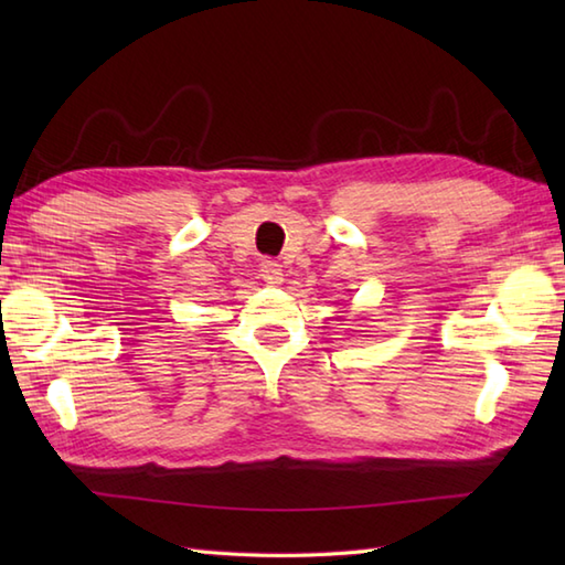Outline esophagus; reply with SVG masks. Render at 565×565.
<instances>
[{
	"label": "esophagus",
	"mask_w": 565,
	"mask_h": 565,
	"mask_svg": "<svg viewBox=\"0 0 565 565\" xmlns=\"http://www.w3.org/2000/svg\"><path fill=\"white\" fill-rule=\"evenodd\" d=\"M259 276H262V279L267 281L269 286H279V284L284 281L281 264L276 262V259H264V262L259 264Z\"/></svg>",
	"instance_id": "esophagus-1"
}]
</instances>
